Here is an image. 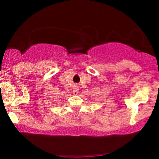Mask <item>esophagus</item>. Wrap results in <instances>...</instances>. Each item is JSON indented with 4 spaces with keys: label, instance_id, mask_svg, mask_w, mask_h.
<instances>
[{
    "label": "esophagus",
    "instance_id": "esophagus-1",
    "mask_svg": "<svg viewBox=\"0 0 159 159\" xmlns=\"http://www.w3.org/2000/svg\"><path fill=\"white\" fill-rule=\"evenodd\" d=\"M78 92H79V87L77 84H75L73 88V93L75 95H77Z\"/></svg>",
    "mask_w": 159,
    "mask_h": 159
}]
</instances>
